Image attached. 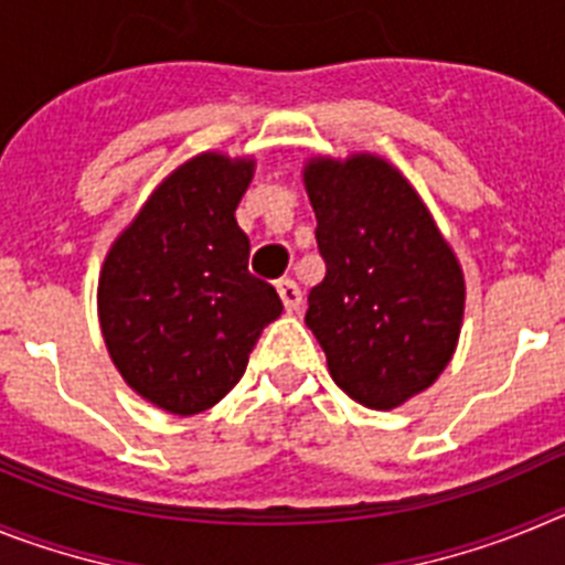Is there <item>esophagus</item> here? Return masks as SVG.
Returning a JSON list of instances; mask_svg holds the SVG:
<instances>
[{"instance_id":"1","label":"esophagus","mask_w":565,"mask_h":565,"mask_svg":"<svg viewBox=\"0 0 565 565\" xmlns=\"http://www.w3.org/2000/svg\"><path fill=\"white\" fill-rule=\"evenodd\" d=\"M277 291L288 313H297L299 308H302V291H299V286L294 282V279H279Z\"/></svg>"}]
</instances>
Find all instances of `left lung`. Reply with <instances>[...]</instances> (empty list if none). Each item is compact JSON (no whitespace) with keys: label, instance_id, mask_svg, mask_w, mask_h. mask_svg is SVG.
<instances>
[{"label":"left lung","instance_id":"1","mask_svg":"<svg viewBox=\"0 0 565 565\" xmlns=\"http://www.w3.org/2000/svg\"><path fill=\"white\" fill-rule=\"evenodd\" d=\"M302 181L326 259L306 326L353 402L402 407L456 353L467 302L461 263L422 194L382 154H317Z\"/></svg>","mask_w":565,"mask_h":565}]
</instances>
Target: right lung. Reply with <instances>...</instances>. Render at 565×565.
Returning a JSON list of instances; mask_svg holds the SVG:
<instances>
[{"mask_svg":"<svg viewBox=\"0 0 565 565\" xmlns=\"http://www.w3.org/2000/svg\"><path fill=\"white\" fill-rule=\"evenodd\" d=\"M252 178V154H194L152 189L104 257L98 322L109 359L172 416L221 402L282 313L277 291L248 274V237L234 221Z\"/></svg>","mask_w":565,"mask_h":565,"instance_id":"right-lung-1","label":"right lung"}]
</instances>
